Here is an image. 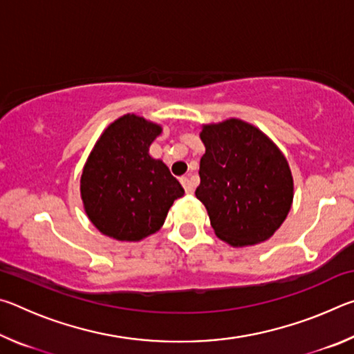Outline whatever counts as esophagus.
<instances>
[{"mask_svg": "<svg viewBox=\"0 0 354 354\" xmlns=\"http://www.w3.org/2000/svg\"><path fill=\"white\" fill-rule=\"evenodd\" d=\"M181 184H183V187H184L185 192H187V194H194V185H192V181L187 176L181 178Z\"/></svg>", "mask_w": 354, "mask_h": 354, "instance_id": "34e87169", "label": "esophagus"}]
</instances>
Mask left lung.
I'll return each instance as SVG.
<instances>
[{"label": "left lung", "instance_id": "1", "mask_svg": "<svg viewBox=\"0 0 354 354\" xmlns=\"http://www.w3.org/2000/svg\"><path fill=\"white\" fill-rule=\"evenodd\" d=\"M206 153L195 190L215 236L232 247L270 239L293 201V178L283 151L254 124L239 118L203 124Z\"/></svg>", "mask_w": 354, "mask_h": 354}]
</instances>
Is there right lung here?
<instances>
[{"label":"right lung","mask_w":354,"mask_h":354,"mask_svg":"<svg viewBox=\"0 0 354 354\" xmlns=\"http://www.w3.org/2000/svg\"><path fill=\"white\" fill-rule=\"evenodd\" d=\"M162 127L127 113L107 127L81 175V198L88 220L107 237L139 242L164 225L183 185L149 145Z\"/></svg>","instance_id":"1"}]
</instances>
